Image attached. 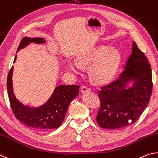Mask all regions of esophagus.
<instances>
[{"mask_svg": "<svg viewBox=\"0 0 158 158\" xmlns=\"http://www.w3.org/2000/svg\"><path fill=\"white\" fill-rule=\"evenodd\" d=\"M81 92H83V93L90 92V91H91L90 88L88 86H87V85H82V86L81 88Z\"/></svg>", "mask_w": 158, "mask_h": 158, "instance_id": "esophagus-1", "label": "esophagus"}]
</instances>
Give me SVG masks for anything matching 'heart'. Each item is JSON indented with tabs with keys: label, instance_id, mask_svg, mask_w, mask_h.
<instances>
[{
	"label": "heart",
	"instance_id": "obj_1",
	"mask_svg": "<svg viewBox=\"0 0 158 158\" xmlns=\"http://www.w3.org/2000/svg\"><path fill=\"white\" fill-rule=\"evenodd\" d=\"M121 62V55L115 49L101 46L81 54L77 57L76 64L82 67H89L91 79L97 83L108 82L114 76ZM76 65L69 64V70L75 71Z\"/></svg>",
	"mask_w": 158,
	"mask_h": 158
}]
</instances>
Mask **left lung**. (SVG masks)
<instances>
[{
	"instance_id": "left-lung-1",
	"label": "left lung",
	"mask_w": 158,
	"mask_h": 158,
	"mask_svg": "<svg viewBox=\"0 0 158 158\" xmlns=\"http://www.w3.org/2000/svg\"><path fill=\"white\" fill-rule=\"evenodd\" d=\"M132 51L118 78L98 92L100 108L96 121L101 128L118 129L132 125L150 101L153 88L151 65L135 41ZM131 81L134 85L128 88Z\"/></svg>"
}]
</instances>
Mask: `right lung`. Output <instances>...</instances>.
<instances>
[{"label": "right lung", "mask_w": 158, "mask_h": 158, "mask_svg": "<svg viewBox=\"0 0 158 158\" xmlns=\"http://www.w3.org/2000/svg\"><path fill=\"white\" fill-rule=\"evenodd\" d=\"M43 38L23 37L19 44L17 52L30 43L44 44ZM16 55L14 62H15ZM13 66L7 76V88L11 107L18 120L29 127L41 130L53 129L60 127L65 117L71 101L79 94V85H59L55 89L46 103L39 107L23 106L16 98L13 92L12 76Z\"/></svg>", "instance_id": "obj_1"}]
</instances>
